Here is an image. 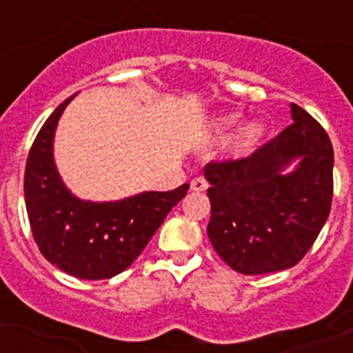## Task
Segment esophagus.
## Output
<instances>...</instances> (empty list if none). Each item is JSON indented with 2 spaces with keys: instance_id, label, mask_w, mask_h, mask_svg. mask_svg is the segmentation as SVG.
Returning <instances> with one entry per match:
<instances>
[{
  "instance_id": "obj_1",
  "label": "esophagus",
  "mask_w": 353,
  "mask_h": 353,
  "mask_svg": "<svg viewBox=\"0 0 353 353\" xmlns=\"http://www.w3.org/2000/svg\"><path fill=\"white\" fill-rule=\"evenodd\" d=\"M190 187H192V190H196V192H203V190H207V187H209V183H207V179L205 177H194L192 181H190Z\"/></svg>"
}]
</instances>
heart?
<instances>
[{"label":"heart","instance_id":"b5f03b06","mask_svg":"<svg viewBox=\"0 0 353 353\" xmlns=\"http://www.w3.org/2000/svg\"><path fill=\"white\" fill-rule=\"evenodd\" d=\"M238 122V119L236 117H229L223 121V128H232ZM262 135V128H260V124H247V126H243L238 132V135H236L234 139V148L236 150H249L252 146V144L256 143L258 137Z\"/></svg>","mask_w":353,"mask_h":353}]
</instances>
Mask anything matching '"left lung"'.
<instances>
[{
  "instance_id": "8db88e82",
  "label": "left lung",
  "mask_w": 353,
  "mask_h": 353,
  "mask_svg": "<svg viewBox=\"0 0 353 353\" xmlns=\"http://www.w3.org/2000/svg\"><path fill=\"white\" fill-rule=\"evenodd\" d=\"M290 126L249 157L210 161V221L214 251L243 274L293 268L328 220L334 196V148L328 133L291 104ZM299 165L290 174L283 168Z\"/></svg>"
}]
</instances>
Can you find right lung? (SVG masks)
Instances as JSON below:
<instances>
[{
    "label": "right lung",
    "instance_id": "add662e5",
    "mask_svg": "<svg viewBox=\"0 0 353 353\" xmlns=\"http://www.w3.org/2000/svg\"><path fill=\"white\" fill-rule=\"evenodd\" d=\"M73 97L51 113L30 146L23 179L25 207L36 245L49 262L77 279H112L143 252L190 185L104 203L74 198L52 159L58 119Z\"/></svg>",
    "mask_w": 353,
    "mask_h": 353
}]
</instances>
